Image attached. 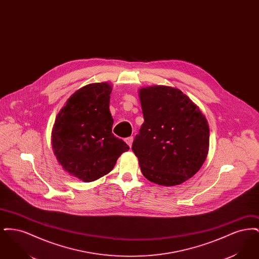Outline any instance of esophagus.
<instances>
[{
    "label": "esophagus",
    "instance_id": "34e87169",
    "mask_svg": "<svg viewBox=\"0 0 259 259\" xmlns=\"http://www.w3.org/2000/svg\"><path fill=\"white\" fill-rule=\"evenodd\" d=\"M125 142H126V144H127L129 147H131V146H132V143H133V137H128V138H126V139H125Z\"/></svg>",
    "mask_w": 259,
    "mask_h": 259
}]
</instances>
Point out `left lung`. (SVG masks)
Instances as JSON below:
<instances>
[{
	"mask_svg": "<svg viewBox=\"0 0 259 259\" xmlns=\"http://www.w3.org/2000/svg\"><path fill=\"white\" fill-rule=\"evenodd\" d=\"M145 122L132 150L151 183H185L200 170L209 151L208 121L180 89L165 85L139 91Z\"/></svg>",
	"mask_w": 259,
	"mask_h": 259,
	"instance_id": "1",
	"label": "left lung"
}]
</instances>
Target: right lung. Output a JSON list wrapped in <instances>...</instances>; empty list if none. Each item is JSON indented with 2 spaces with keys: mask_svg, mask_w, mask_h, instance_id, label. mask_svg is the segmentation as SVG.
I'll use <instances>...</instances> for the list:
<instances>
[{
  "mask_svg": "<svg viewBox=\"0 0 259 259\" xmlns=\"http://www.w3.org/2000/svg\"><path fill=\"white\" fill-rule=\"evenodd\" d=\"M111 85L107 82L81 87L58 113L51 145L63 169L89 183L109 174L117 158L129 149L111 133Z\"/></svg>",
  "mask_w": 259,
  "mask_h": 259,
  "instance_id": "1",
  "label": "right lung"
}]
</instances>
